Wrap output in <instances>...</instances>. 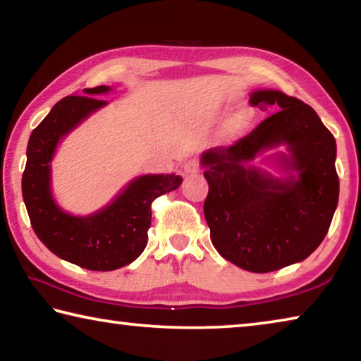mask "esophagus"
I'll use <instances>...</instances> for the list:
<instances>
[{"label": "esophagus", "instance_id": "34e87169", "mask_svg": "<svg viewBox=\"0 0 361 361\" xmlns=\"http://www.w3.org/2000/svg\"><path fill=\"white\" fill-rule=\"evenodd\" d=\"M185 172L186 173H197L199 172V164L197 161H194V159H191V161H188L185 164Z\"/></svg>", "mask_w": 361, "mask_h": 361}]
</instances>
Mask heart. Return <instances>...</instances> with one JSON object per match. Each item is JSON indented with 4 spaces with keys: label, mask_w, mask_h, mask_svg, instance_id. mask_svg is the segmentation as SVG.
Here are the masks:
<instances>
[{
    "label": "heart",
    "mask_w": 361,
    "mask_h": 361,
    "mask_svg": "<svg viewBox=\"0 0 361 361\" xmlns=\"http://www.w3.org/2000/svg\"><path fill=\"white\" fill-rule=\"evenodd\" d=\"M250 119H252V116H250L248 111H239L237 114L232 116V119L229 122V130L231 132L243 130L250 124Z\"/></svg>",
    "instance_id": "heart-1"
}]
</instances>
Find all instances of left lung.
Wrapping results in <instances>:
<instances>
[{"label":"left lung","instance_id":"obj_1","mask_svg":"<svg viewBox=\"0 0 361 361\" xmlns=\"http://www.w3.org/2000/svg\"><path fill=\"white\" fill-rule=\"evenodd\" d=\"M252 106L277 113L231 146L202 154L209 195L204 215L213 247L245 271L264 274L295 264L325 239L339 199L336 140L304 102L280 90H256ZM286 144L279 180L247 166L261 150Z\"/></svg>","mask_w":361,"mask_h":361}]
</instances>
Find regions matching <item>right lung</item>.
Segmentation results:
<instances>
[{
	"label": "right lung",
	"instance_id": "add662e5",
	"mask_svg": "<svg viewBox=\"0 0 361 361\" xmlns=\"http://www.w3.org/2000/svg\"><path fill=\"white\" fill-rule=\"evenodd\" d=\"M111 90L106 85L84 89L57 102L32 132L27 166L22 175V195L35 234L54 255L89 271H114L143 253L151 226V204L159 195L181 185L180 175H143L105 209L89 216H73L56 204L51 194V161L60 140L105 100L95 95Z\"/></svg>",
	"mask_w": 361,
	"mask_h": 361
}]
</instances>
